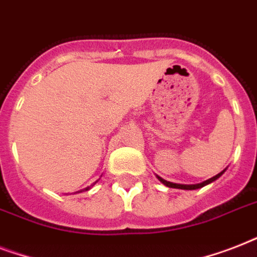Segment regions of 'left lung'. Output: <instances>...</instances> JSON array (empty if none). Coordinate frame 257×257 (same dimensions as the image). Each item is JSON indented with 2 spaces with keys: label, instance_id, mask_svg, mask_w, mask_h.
I'll list each match as a JSON object with an SVG mask.
<instances>
[{
  "label": "left lung",
  "instance_id": "left-lung-1",
  "mask_svg": "<svg viewBox=\"0 0 257 257\" xmlns=\"http://www.w3.org/2000/svg\"><path fill=\"white\" fill-rule=\"evenodd\" d=\"M223 173H224V171L220 172L219 175H216V176H213V177H211V179H208L207 181H203V183H200V184H195V185H183V184L169 183V181H165V180H163L161 177H159V179H160L161 183L165 184V185L169 188H179V189H189V191H192V189H199V188H203L204 185H207V184L212 183V181H215V180L219 179L220 176L223 175Z\"/></svg>",
  "mask_w": 257,
  "mask_h": 257
}]
</instances>
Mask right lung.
Listing matches in <instances>:
<instances>
[{
    "instance_id": "right-lung-1",
    "label": "right lung",
    "mask_w": 257,
    "mask_h": 257,
    "mask_svg": "<svg viewBox=\"0 0 257 257\" xmlns=\"http://www.w3.org/2000/svg\"><path fill=\"white\" fill-rule=\"evenodd\" d=\"M86 189H88V188H86Z\"/></svg>"
}]
</instances>
